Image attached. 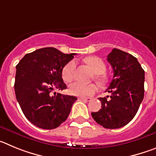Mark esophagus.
Returning a JSON list of instances; mask_svg holds the SVG:
<instances>
[{
    "mask_svg": "<svg viewBox=\"0 0 156 156\" xmlns=\"http://www.w3.org/2000/svg\"><path fill=\"white\" fill-rule=\"evenodd\" d=\"M80 100H82V101H85V102H89L91 101V98H79Z\"/></svg>",
    "mask_w": 156,
    "mask_h": 156,
    "instance_id": "obj_1",
    "label": "esophagus"
}]
</instances>
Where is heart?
<instances>
[{"label":"heart","instance_id":"obj_1","mask_svg":"<svg viewBox=\"0 0 156 156\" xmlns=\"http://www.w3.org/2000/svg\"><path fill=\"white\" fill-rule=\"evenodd\" d=\"M87 64L90 66L94 71L98 74V79L101 81H105V77L101 74H103L106 71V64L102 59L98 57H88L85 59ZM76 62L74 60L70 61L66 64L62 70V77L65 81H71L75 77ZM98 89V87L94 84L81 83L79 81H75L69 86L70 94L79 97H87L93 95Z\"/></svg>","mask_w":156,"mask_h":156}]
</instances>
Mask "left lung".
<instances>
[{
	"label": "left lung",
	"mask_w": 156,
	"mask_h": 156,
	"mask_svg": "<svg viewBox=\"0 0 156 156\" xmlns=\"http://www.w3.org/2000/svg\"><path fill=\"white\" fill-rule=\"evenodd\" d=\"M107 61L113 70L106 90L110 95L99 98L101 109L92 116L105 128L116 129L127 124L139 109L144 98V71L136 57L118 49H113Z\"/></svg>",
	"instance_id": "left-lung-1"
}]
</instances>
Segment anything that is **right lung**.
<instances>
[{
  "label": "right lung",
  "instance_id": "obj_1",
  "mask_svg": "<svg viewBox=\"0 0 156 156\" xmlns=\"http://www.w3.org/2000/svg\"><path fill=\"white\" fill-rule=\"evenodd\" d=\"M74 55L46 47L26 54L16 65L17 101L26 118L36 127L57 128L68 118L77 98L52 92L67 88L62 70Z\"/></svg>",
  "mask_w": 156,
  "mask_h": 156
}]
</instances>
